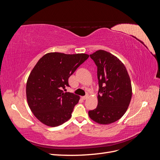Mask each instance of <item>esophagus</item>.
<instances>
[{
    "label": "esophagus",
    "mask_w": 160,
    "mask_h": 160,
    "mask_svg": "<svg viewBox=\"0 0 160 160\" xmlns=\"http://www.w3.org/2000/svg\"><path fill=\"white\" fill-rule=\"evenodd\" d=\"M88 98V95H85V96H83V97H82V99H83V100H85V99H86Z\"/></svg>",
    "instance_id": "esophagus-1"
}]
</instances>
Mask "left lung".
I'll return each mask as SVG.
<instances>
[{
  "label": "left lung",
  "mask_w": 160,
  "mask_h": 160,
  "mask_svg": "<svg viewBox=\"0 0 160 160\" xmlns=\"http://www.w3.org/2000/svg\"><path fill=\"white\" fill-rule=\"evenodd\" d=\"M98 67V104L89 111V118L99 124H110L126 112L132 96V84L123 62L111 53L99 50L90 55Z\"/></svg>",
  "instance_id": "8db88e82"
}]
</instances>
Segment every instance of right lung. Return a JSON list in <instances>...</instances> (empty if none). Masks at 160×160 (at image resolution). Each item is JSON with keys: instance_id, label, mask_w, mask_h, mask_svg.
<instances>
[{"instance_id": "add662e5", "label": "right lung", "mask_w": 160, "mask_h": 160, "mask_svg": "<svg viewBox=\"0 0 160 160\" xmlns=\"http://www.w3.org/2000/svg\"><path fill=\"white\" fill-rule=\"evenodd\" d=\"M85 53L49 52L42 57L28 77L26 93L28 106L41 122L56 127L71 117L79 96L65 92L68 79L88 59Z\"/></svg>"}]
</instances>
